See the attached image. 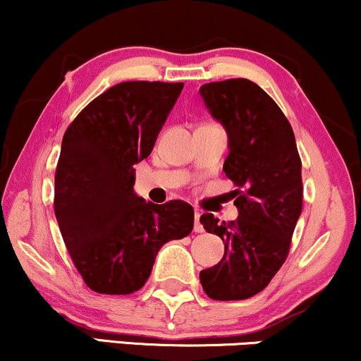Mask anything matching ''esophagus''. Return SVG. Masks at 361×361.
Here are the masks:
<instances>
[{
    "instance_id": "34e87169",
    "label": "esophagus",
    "mask_w": 361,
    "mask_h": 361,
    "mask_svg": "<svg viewBox=\"0 0 361 361\" xmlns=\"http://www.w3.org/2000/svg\"><path fill=\"white\" fill-rule=\"evenodd\" d=\"M200 212H196L194 213V232H197V233H201L202 232V225H201V221H200Z\"/></svg>"
}]
</instances>
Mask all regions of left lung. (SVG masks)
I'll use <instances>...</instances> for the list:
<instances>
[{"label":"left lung","mask_w":361,"mask_h":361,"mask_svg":"<svg viewBox=\"0 0 361 361\" xmlns=\"http://www.w3.org/2000/svg\"><path fill=\"white\" fill-rule=\"evenodd\" d=\"M212 116L228 133L225 176L238 216L200 221L224 240L225 254L200 279L213 300H245L269 285L290 252L291 235L302 213V160L293 129L278 104L245 78L206 83L200 88Z\"/></svg>","instance_id":"obj_1"}]
</instances>
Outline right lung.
<instances>
[{
    "label": "right lung",
    "mask_w": 361,
    "mask_h": 361,
    "mask_svg": "<svg viewBox=\"0 0 361 361\" xmlns=\"http://www.w3.org/2000/svg\"><path fill=\"white\" fill-rule=\"evenodd\" d=\"M184 83L124 82L93 99L68 126L54 177V213L87 286L135 293L161 245L188 237L194 209L153 204L133 191L135 165L152 153Z\"/></svg>",
    "instance_id": "add662e5"
}]
</instances>
